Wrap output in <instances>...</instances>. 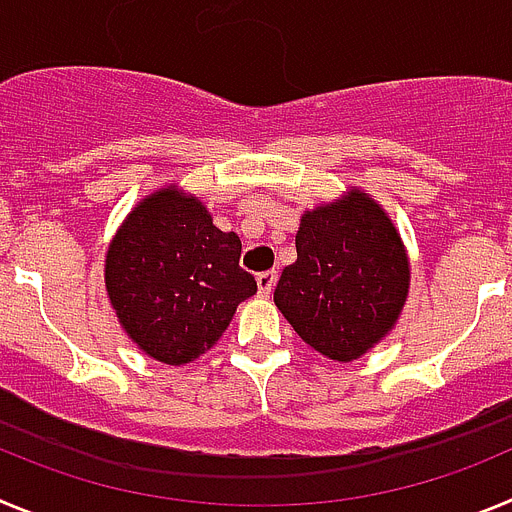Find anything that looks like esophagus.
Wrapping results in <instances>:
<instances>
[{
	"label": "esophagus",
	"mask_w": 512,
	"mask_h": 512,
	"mask_svg": "<svg viewBox=\"0 0 512 512\" xmlns=\"http://www.w3.org/2000/svg\"><path fill=\"white\" fill-rule=\"evenodd\" d=\"M274 284H277V271H264V274H259V277H256V287H259L261 297H269L271 289H274Z\"/></svg>",
	"instance_id": "esophagus-1"
}]
</instances>
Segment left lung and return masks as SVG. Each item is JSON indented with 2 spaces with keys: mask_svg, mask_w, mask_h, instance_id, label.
<instances>
[{
  "mask_svg": "<svg viewBox=\"0 0 512 512\" xmlns=\"http://www.w3.org/2000/svg\"><path fill=\"white\" fill-rule=\"evenodd\" d=\"M297 261L274 302L297 336L325 359H361L397 325L410 292V259L392 217L364 189L305 210Z\"/></svg>",
  "mask_w": 512,
  "mask_h": 512,
  "instance_id": "1",
  "label": "left lung"
}]
</instances>
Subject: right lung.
Masks as SVG:
<instances>
[{"mask_svg":"<svg viewBox=\"0 0 512 512\" xmlns=\"http://www.w3.org/2000/svg\"><path fill=\"white\" fill-rule=\"evenodd\" d=\"M241 238L212 225L205 202L176 184L146 194L112 235L104 287L130 341L182 366L210 351L256 279L241 269Z\"/></svg>","mask_w":512,"mask_h":512,"instance_id":"right-lung-1","label":"right lung"}]
</instances>
